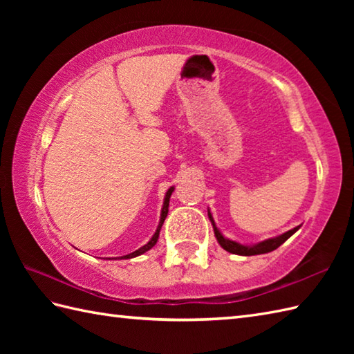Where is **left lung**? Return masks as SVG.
Returning a JSON list of instances; mask_svg holds the SVG:
<instances>
[{
	"label": "left lung",
	"instance_id": "left-lung-1",
	"mask_svg": "<svg viewBox=\"0 0 354 354\" xmlns=\"http://www.w3.org/2000/svg\"><path fill=\"white\" fill-rule=\"evenodd\" d=\"M208 219H209V222H212V225H213L214 236L217 239V242H219V245L223 248L225 251H228L231 254H237V255H259V254H266V252L274 251V250H277L278 246L283 245L286 240H288L292 234H295V232L299 230V227H295V228H292L289 231L283 232V234H280V236L263 240V242L254 243V245H242V243H239V242H234V240L227 239V237L222 234V232L219 231V228L216 227V222L213 219L212 213H209V209H208Z\"/></svg>",
	"mask_w": 354,
	"mask_h": 354
}]
</instances>
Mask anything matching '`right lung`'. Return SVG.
I'll return each instance as SVG.
<instances>
[{
    "label": "right lung",
    "instance_id": "obj_1",
    "mask_svg": "<svg viewBox=\"0 0 354 354\" xmlns=\"http://www.w3.org/2000/svg\"><path fill=\"white\" fill-rule=\"evenodd\" d=\"M173 190H175V187H170V189L167 190V193H165V196H164V202H162V208H161V216H160V223H158V227H156V231H155V234L152 236V239L149 240V242L145 245V246H141V248H138L137 251H133V252H131V254H127V255H123V257H120V260H127V259H133V257H138V255H141V254H145V252H147L149 250H152V248L156 245V242H158V237H160V231H161V227H162V223H164V221H165V217H167V213H169V202H170V196H171V193H173Z\"/></svg>",
    "mask_w": 354,
    "mask_h": 354
}]
</instances>
